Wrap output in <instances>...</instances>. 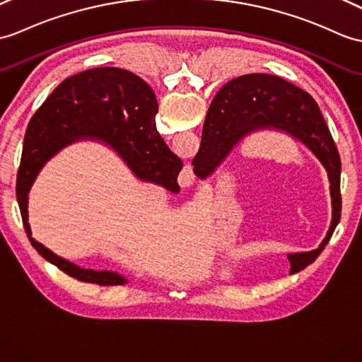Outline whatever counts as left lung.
<instances>
[{"mask_svg": "<svg viewBox=\"0 0 362 362\" xmlns=\"http://www.w3.org/2000/svg\"><path fill=\"white\" fill-rule=\"evenodd\" d=\"M260 129L281 131L300 141L329 175L330 230L316 250L287 255L291 272H298L312 264L329 243L341 219L342 206L339 153L312 95L284 78L267 74L242 75L226 83L206 114L199 153L192 158L194 174L202 180L208 179L240 140Z\"/></svg>", "mask_w": 362, "mask_h": 362, "instance_id": "1", "label": "left lung"}]
</instances>
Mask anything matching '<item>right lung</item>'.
<instances>
[{"label":"right lung","instance_id":"obj_1","mask_svg":"<svg viewBox=\"0 0 362 362\" xmlns=\"http://www.w3.org/2000/svg\"><path fill=\"white\" fill-rule=\"evenodd\" d=\"M157 111L156 94L136 74L117 67H97L66 78L32 117L16 175V200L32 247L74 279L98 285L128 282L115 272L75 265L32 238L28 219L32 185L41 168L62 148L75 140L97 139L111 146L139 179L177 192V175L183 163L157 132Z\"/></svg>","mask_w":362,"mask_h":362}]
</instances>
